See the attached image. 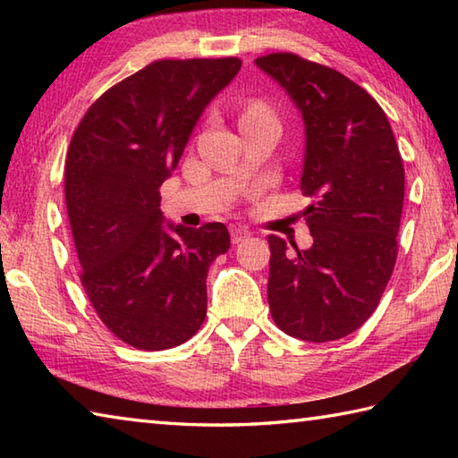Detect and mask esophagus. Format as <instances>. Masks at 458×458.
Listing matches in <instances>:
<instances>
[{
    "label": "esophagus",
    "mask_w": 458,
    "mask_h": 458,
    "mask_svg": "<svg viewBox=\"0 0 458 458\" xmlns=\"http://www.w3.org/2000/svg\"><path fill=\"white\" fill-rule=\"evenodd\" d=\"M230 236H232V244H240L250 238V232L244 226H232L230 228Z\"/></svg>",
    "instance_id": "esophagus-1"
}]
</instances>
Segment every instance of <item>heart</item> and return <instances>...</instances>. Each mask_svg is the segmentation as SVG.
Instances as JSON below:
<instances>
[{
    "instance_id": "heart-1",
    "label": "heart",
    "mask_w": 458,
    "mask_h": 458,
    "mask_svg": "<svg viewBox=\"0 0 458 458\" xmlns=\"http://www.w3.org/2000/svg\"><path fill=\"white\" fill-rule=\"evenodd\" d=\"M258 118H274L271 112L266 108L264 104H251L250 108L244 112V118L242 120H258Z\"/></svg>"
}]
</instances>
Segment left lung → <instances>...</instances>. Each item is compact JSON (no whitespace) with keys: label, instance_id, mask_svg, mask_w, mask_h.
I'll return each instance as SVG.
<instances>
[{"label":"left lung","instance_id":"1","mask_svg":"<svg viewBox=\"0 0 458 458\" xmlns=\"http://www.w3.org/2000/svg\"><path fill=\"white\" fill-rule=\"evenodd\" d=\"M293 100L305 125L301 191L313 246L269 236L267 301L276 325L328 343L374 313L397 256L405 171L392 125L364 89L291 53L256 58Z\"/></svg>","mask_w":458,"mask_h":458}]
</instances>
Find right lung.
<instances>
[{
  "instance_id": "obj_1",
  "label": "right lung",
  "mask_w": 458,
  "mask_h": 458,
  "mask_svg": "<svg viewBox=\"0 0 458 458\" xmlns=\"http://www.w3.org/2000/svg\"><path fill=\"white\" fill-rule=\"evenodd\" d=\"M240 68L236 56L151 63L104 92L71 140L64 199L82 287L133 348L179 346L207 317L208 267L228 251V228L167 222L159 189Z\"/></svg>"
}]
</instances>
